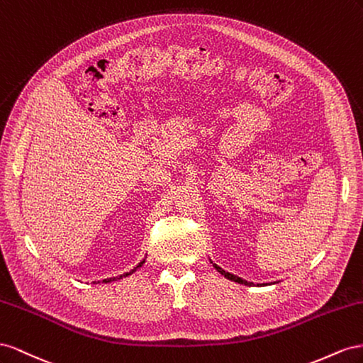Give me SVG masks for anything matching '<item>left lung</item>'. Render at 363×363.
Segmentation results:
<instances>
[{"label": "left lung", "instance_id": "left-lung-1", "mask_svg": "<svg viewBox=\"0 0 363 363\" xmlns=\"http://www.w3.org/2000/svg\"><path fill=\"white\" fill-rule=\"evenodd\" d=\"M213 266L216 267V271L217 272H220L225 278H228V279H231V281H235V283H239V284H245V286H252L254 283H247L246 279H243V278H240V277H237V275H234V274H230V272H226V271H223L222 267H219L217 264H214L213 263ZM258 286H263V284H258Z\"/></svg>", "mask_w": 363, "mask_h": 363}]
</instances>
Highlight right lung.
<instances>
[{"mask_svg": "<svg viewBox=\"0 0 363 363\" xmlns=\"http://www.w3.org/2000/svg\"><path fill=\"white\" fill-rule=\"evenodd\" d=\"M144 262H146V258H143V262H140L135 267H133V269H130V271L129 272H126V274H123V275H120V277H113V278H106V279H103V281L101 283H111V281H117V279H121V278H126V277H129V275H132L133 272H135L137 271V269L138 267H141L143 264H144ZM96 283V281H94ZM97 283H100V281H97Z\"/></svg>", "mask_w": 363, "mask_h": 363, "instance_id": "right-lung-1", "label": "right lung"}]
</instances>
